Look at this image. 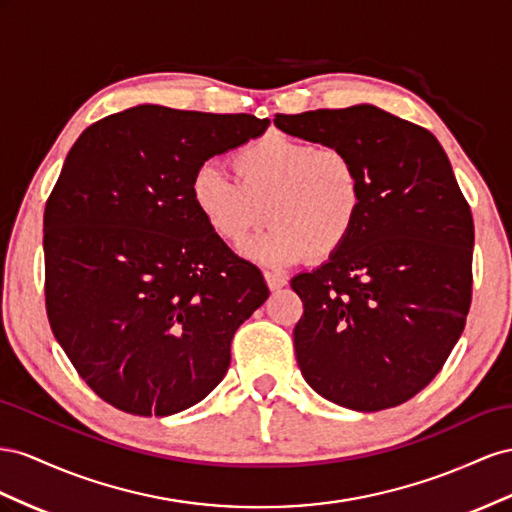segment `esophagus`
Returning a JSON list of instances; mask_svg holds the SVG:
<instances>
[{"mask_svg":"<svg viewBox=\"0 0 512 512\" xmlns=\"http://www.w3.org/2000/svg\"><path fill=\"white\" fill-rule=\"evenodd\" d=\"M264 279L268 283V287L274 291V289H281L287 285V279L283 274H276V272H264Z\"/></svg>","mask_w":512,"mask_h":512,"instance_id":"34e87169","label":"esophagus"}]
</instances>
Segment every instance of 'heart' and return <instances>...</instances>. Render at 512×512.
Segmentation results:
<instances>
[{
	"instance_id": "obj_1",
	"label": "heart",
	"mask_w": 512,
	"mask_h": 512,
	"mask_svg": "<svg viewBox=\"0 0 512 512\" xmlns=\"http://www.w3.org/2000/svg\"><path fill=\"white\" fill-rule=\"evenodd\" d=\"M238 180L203 163L191 199L203 221L229 244H240L264 218L270 229L248 246L268 266H289L306 255L328 257L352 238L362 210L358 167L339 148L268 133L233 158Z\"/></svg>"
}]
</instances>
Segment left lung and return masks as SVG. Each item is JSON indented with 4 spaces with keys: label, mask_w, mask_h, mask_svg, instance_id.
Returning a JSON list of instances; mask_svg holds the SVG:
<instances>
[{
    "label": "left lung",
    "mask_w": 512,
    "mask_h": 512,
    "mask_svg": "<svg viewBox=\"0 0 512 512\" xmlns=\"http://www.w3.org/2000/svg\"><path fill=\"white\" fill-rule=\"evenodd\" d=\"M274 126L352 156V238L291 279L296 360L317 394L356 412L401 405L442 371L472 302L474 221L429 130L375 105L276 113Z\"/></svg>",
    "instance_id": "1"
}]
</instances>
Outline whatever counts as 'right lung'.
<instances>
[{"label": "right lung", "mask_w": 512, "mask_h": 512, "mask_svg": "<svg viewBox=\"0 0 512 512\" xmlns=\"http://www.w3.org/2000/svg\"><path fill=\"white\" fill-rule=\"evenodd\" d=\"M248 113L137 105L85 128L45 208V296L57 343L102 401L171 416L206 399L231 339L270 296L203 221L193 173L266 133Z\"/></svg>", "instance_id": "obj_1"}]
</instances>
